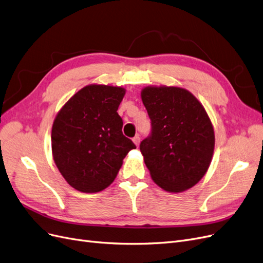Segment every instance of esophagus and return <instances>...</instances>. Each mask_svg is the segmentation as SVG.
<instances>
[{"mask_svg": "<svg viewBox=\"0 0 263 263\" xmlns=\"http://www.w3.org/2000/svg\"><path fill=\"white\" fill-rule=\"evenodd\" d=\"M140 141H141V139H140V135L138 134V135H135V137L133 138V142H134V144L137 146H139L140 145Z\"/></svg>", "mask_w": 263, "mask_h": 263, "instance_id": "esophagus-1", "label": "esophagus"}]
</instances>
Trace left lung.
Here are the masks:
<instances>
[{"mask_svg":"<svg viewBox=\"0 0 263 263\" xmlns=\"http://www.w3.org/2000/svg\"><path fill=\"white\" fill-rule=\"evenodd\" d=\"M141 98L152 134L140 151L152 179L167 192L192 188L206 174L214 153V128L204 107L179 86H146Z\"/></svg>","mask_w":263,"mask_h":263,"instance_id":"1","label":"left lung"}]
</instances>
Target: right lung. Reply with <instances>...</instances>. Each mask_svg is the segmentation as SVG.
I'll list each match as a JSON object with an SVG mask.
<instances>
[{
    "label": "right lung",
    "instance_id": "add662e5",
    "mask_svg": "<svg viewBox=\"0 0 263 263\" xmlns=\"http://www.w3.org/2000/svg\"><path fill=\"white\" fill-rule=\"evenodd\" d=\"M125 95L120 86L90 84L59 110L52 124L54 163L75 190L95 193L114 182L134 143L122 133L117 110Z\"/></svg>",
    "mask_w": 263,
    "mask_h": 263
}]
</instances>
